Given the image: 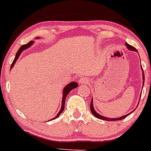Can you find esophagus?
Listing matches in <instances>:
<instances>
[{
  "label": "esophagus",
  "instance_id": "obj_1",
  "mask_svg": "<svg viewBox=\"0 0 151 151\" xmlns=\"http://www.w3.org/2000/svg\"><path fill=\"white\" fill-rule=\"evenodd\" d=\"M88 80L87 78H81V79L79 80V83L80 84H86V83H88Z\"/></svg>",
  "mask_w": 151,
  "mask_h": 151
}]
</instances>
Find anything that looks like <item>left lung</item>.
<instances>
[{
  "instance_id": "8db88e82",
  "label": "left lung",
  "mask_w": 151,
  "mask_h": 151,
  "mask_svg": "<svg viewBox=\"0 0 151 151\" xmlns=\"http://www.w3.org/2000/svg\"><path fill=\"white\" fill-rule=\"evenodd\" d=\"M126 46H127V49H128L129 50H131V51H135V52H137V50H136V48H134L133 46H130L129 44L128 43H126ZM141 70H142V73H143V74H142V77H143V85L144 84V73H143V68H142V66H141ZM142 94V93H141ZM134 109V110H135ZM91 112H92V114L94 115V116L96 117V118L98 119H103V120H106V121H116V120H121V119H125L127 116H128L129 114H131L133 111H131L130 113L127 114V115H126V116H121V117H119V118H108V117H105V116H101V115H100V114H99L98 112H97L95 110V109H94V105H93V99H91Z\"/></svg>"
}]
</instances>
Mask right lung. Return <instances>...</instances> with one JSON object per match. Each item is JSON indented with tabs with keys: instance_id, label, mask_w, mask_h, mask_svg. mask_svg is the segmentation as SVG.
I'll return each instance as SVG.
<instances>
[{
	"instance_id": "1",
	"label": "right lung",
	"mask_w": 151,
	"mask_h": 151,
	"mask_svg": "<svg viewBox=\"0 0 151 151\" xmlns=\"http://www.w3.org/2000/svg\"><path fill=\"white\" fill-rule=\"evenodd\" d=\"M37 39H40V38L38 37ZM33 43H34V41H31V42H29L28 44H25V45H23V46H21L20 49H19V50H18V52H17V53H16L15 58H14V61H13V63H12V66H11V68H12V67H14V63H16V61H17V60H18V59L19 58V56H20V55L22 54V52H23V50H26V49H28V48L30 47V46H31ZM78 86V83H77V82H74V81L70 82V84H67V85L65 86V88H63V96H62V105H61L60 110V111H59V112H58V114H57V115H56V116H55L54 118L52 119H55L58 118L59 116H60V114L62 113V112H63V109H64L65 100H66V98H67V95L69 94V92H70V91H72V90H73V89L76 88Z\"/></svg>"
}]
</instances>
